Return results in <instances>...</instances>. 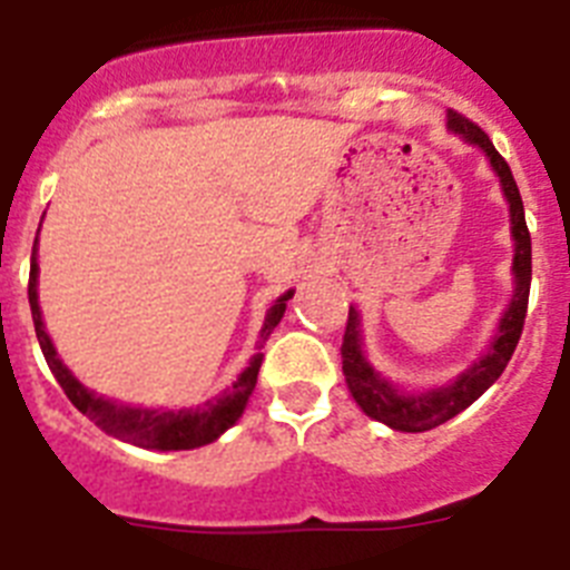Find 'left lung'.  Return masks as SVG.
Instances as JSON below:
<instances>
[{
    "label": "left lung",
    "instance_id": "left-lung-1",
    "mask_svg": "<svg viewBox=\"0 0 570 570\" xmlns=\"http://www.w3.org/2000/svg\"><path fill=\"white\" fill-rule=\"evenodd\" d=\"M448 128L460 134L468 145H476L488 156V163L497 170V176H500L502 194H505L508 210H511L513 282H517V288H513L511 305L502 314L500 331L493 336L485 356L480 362H473L465 374L456 376L451 385L434 387L428 394H402L365 360V354H362L360 314H356V308L347 311L345 336H342V374H345L347 387H351V396H354L356 405L371 420L385 422L387 428L407 431V434L431 431V428L442 425V422L454 420L460 411L473 405L493 382L500 380V374L505 371L508 360L513 356L517 342L522 336V325H525L528 314V291H531V234H528L525 208H522V196L517 183H513L511 168L500 156V150L493 148V142L480 125H473L471 119H465L456 110H448Z\"/></svg>",
    "mask_w": 570,
    "mask_h": 570
}]
</instances>
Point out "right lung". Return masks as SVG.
Masks as SVG:
<instances>
[{"mask_svg":"<svg viewBox=\"0 0 570 570\" xmlns=\"http://www.w3.org/2000/svg\"><path fill=\"white\" fill-rule=\"evenodd\" d=\"M37 274H39L37 242H33L28 302H30V314H33V328H37L39 347H42L50 374L57 376V382L62 385L68 400L73 402V405H77L90 422H97L105 434L116 436V440H122V442H130V445L156 448V451H190V448L208 445V442L219 440V436H223L236 420H239L245 405H248L250 394H254L256 374H259V365H262V354H256L254 360H250V365L236 376L230 391L219 394L216 400H208L205 405L183 407V411H154V407H130V405H122V402L105 400V396H97L94 391H88V387H85L77 376L70 374L68 367L62 365V360L57 356V347H53L48 331H45L42 311H39ZM291 296H294V291L282 294L279 299L268 308V314H265V325H262V334H259L262 342L274 334V328L279 325Z\"/></svg>","mask_w":570,"mask_h":570,"instance_id":"add662e5","label":"right lung"}]
</instances>
